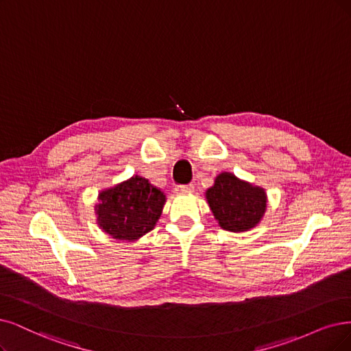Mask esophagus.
<instances>
[{"mask_svg": "<svg viewBox=\"0 0 351 351\" xmlns=\"http://www.w3.org/2000/svg\"><path fill=\"white\" fill-rule=\"evenodd\" d=\"M193 192V185H180L175 188V193L178 195H184V193H191Z\"/></svg>", "mask_w": 351, "mask_h": 351, "instance_id": "obj_1", "label": "esophagus"}]
</instances>
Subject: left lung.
Segmentation results:
<instances>
[{"mask_svg":"<svg viewBox=\"0 0 351 351\" xmlns=\"http://www.w3.org/2000/svg\"><path fill=\"white\" fill-rule=\"evenodd\" d=\"M205 199L218 226L226 231L243 232L261 224L267 210L265 188L253 185L231 172H221L205 191Z\"/></svg>","mask_w":351,"mask_h":351,"instance_id":"obj_1","label":"left lung"}]
</instances>
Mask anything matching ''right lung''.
Masks as SVG:
<instances>
[{
    "mask_svg": "<svg viewBox=\"0 0 351 351\" xmlns=\"http://www.w3.org/2000/svg\"><path fill=\"white\" fill-rule=\"evenodd\" d=\"M165 204L166 195L160 188L133 175L98 192L97 224L112 240L136 241L156 227Z\"/></svg>",
    "mask_w": 351,
    "mask_h": 351,
    "instance_id": "obj_1",
    "label": "right lung"
}]
</instances>
